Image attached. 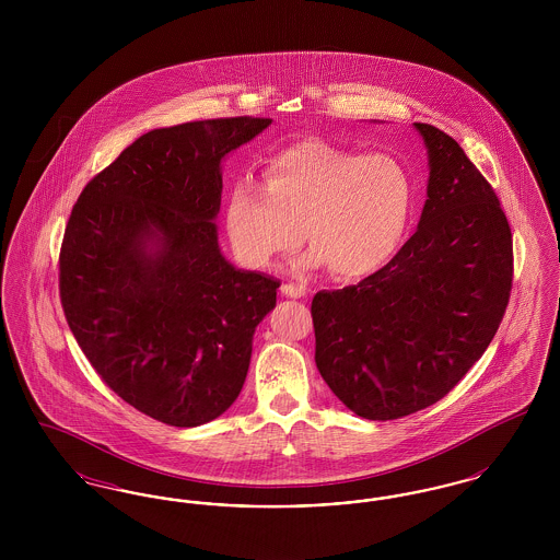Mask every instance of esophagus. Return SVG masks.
Instances as JSON below:
<instances>
[{
    "mask_svg": "<svg viewBox=\"0 0 560 560\" xmlns=\"http://www.w3.org/2000/svg\"><path fill=\"white\" fill-rule=\"evenodd\" d=\"M281 293H283L285 298L300 300V298H304V295H306V288H304V285H295V283H285V285L281 288Z\"/></svg>",
    "mask_w": 560,
    "mask_h": 560,
    "instance_id": "34e87169",
    "label": "esophagus"
}]
</instances>
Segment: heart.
<instances>
[{
  "mask_svg": "<svg viewBox=\"0 0 560 560\" xmlns=\"http://www.w3.org/2000/svg\"><path fill=\"white\" fill-rule=\"evenodd\" d=\"M413 201V178L393 155H363L304 138L268 158L265 187L247 178L231 187L224 226L247 267H268L304 235L313 247L300 267L327 265L334 277L357 281L395 260Z\"/></svg>",
  "mask_w": 560,
  "mask_h": 560,
  "instance_id": "b5f03b06",
  "label": "heart"
}]
</instances>
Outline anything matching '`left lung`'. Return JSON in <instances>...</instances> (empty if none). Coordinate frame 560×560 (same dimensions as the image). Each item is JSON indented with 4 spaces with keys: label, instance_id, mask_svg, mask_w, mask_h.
Instances as JSON below:
<instances>
[{
    "label": "left lung",
    "instance_id": "1",
    "mask_svg": "<svg viewBox=\"0 0 560 560\" xmlns=\"http://www.w3.org/2000/svg\"><path fill=\"white\" fill-rule=\"evenodd\" d=\"M413 128L430 170L418 231L388 267L311 306L317 370L365 420L443 399L491 345L512 288V233L493 188L452 136Z\"/></svg>",
    "mask_w": 560,
    "mask_h": 560
}]
</instances>
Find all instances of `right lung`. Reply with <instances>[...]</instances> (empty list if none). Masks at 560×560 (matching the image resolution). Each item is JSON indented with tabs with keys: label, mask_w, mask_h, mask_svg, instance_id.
I'll use <instances>...</instances> for the list:
<instances>
[{
	"label": "right lung",
	"mask_w": 560,
	"mask_h": 560,
	"mask_svg": "<svg viewBox=\"0 0 560 560\" xmlns=\"http://www.w3.org/2000/svg\"><path fill=\"white\" fill-rule=\"evenodd\" d=\"M260 117L142 133L81 190L60 247V302L108 388L153 420L201 427L240 397L279 281L235 268L215 215L222 160Z\"/></svg>",
	"instance_id": "right-lung-1"
}]
</instances>
